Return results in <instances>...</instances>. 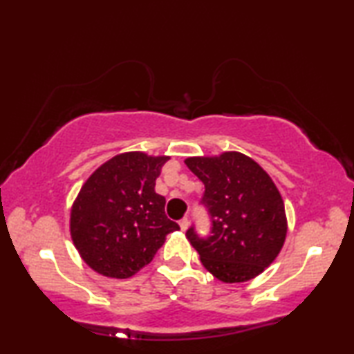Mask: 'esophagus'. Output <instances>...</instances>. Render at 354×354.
<instances>
[{"instance_id": "1", "label": "esophagus", "mask_w": 354, "mask_h": 354, "mask_svg": "<svg viewBox=\"0 0 354 354\" xmlns=\"http://www.w3.org/2000/svg\"><path fill=\"white\" fill-rule=\"evenodd\" d=\"M179 226H181V230L183 231H185L189 227V218L187 217H184L181 221H179Z\"/></svg>"}]
</instances>
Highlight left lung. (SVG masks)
Listing matches in <instances>:
<instances>
[{"instance_id":"8db88e82","label":"left lung","mask_w":354,"mask_h":354,"mask_svg":"<svg viewBox=\"0 0 354 354\" xmlns=\"http://www.w3.org/2000/svg\"><path fill=\"white\" fill-rule=\"evenodd\" d=\"M185 165L205 184L211 236L195 227L185 236L207 272L223 283H245L277 259L287 234L284 201L262 167L242 153L187 158Z\"/></svg>"}]
</instances>
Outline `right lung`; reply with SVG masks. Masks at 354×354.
<instances>
[{
    "instance_id": "add662e5",
    "label": "right lung",
    "mask_w": 354,
    "mask_h": 354,
    "mask_svg": "<svg viewBox=\"0 0 354 354\" xmlns=\"http://www.w3.org/2000/svg\"><path fill=\"white\" fill-rule=\"evenodd\" d=\"M169 156L131 151L95 170L71 206L70 234L88 267L124 279L153 261L167 234L178 231L167 218L156 179Z\"/></svg>"
}]
</instances>
